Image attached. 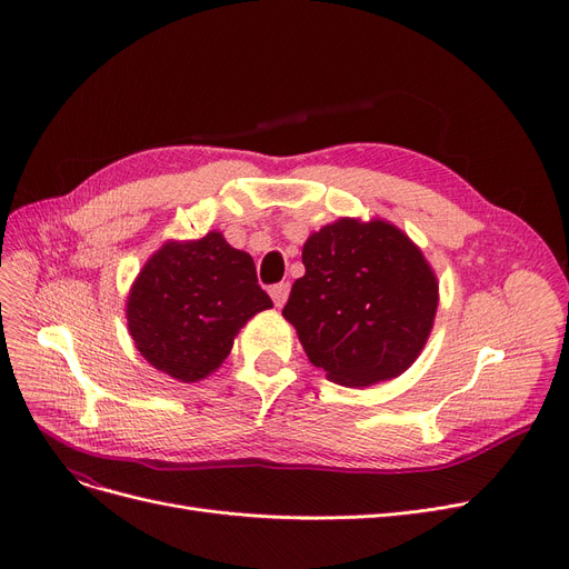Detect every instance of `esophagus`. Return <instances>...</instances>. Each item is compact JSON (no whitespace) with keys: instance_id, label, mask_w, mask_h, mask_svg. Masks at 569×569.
<instances>
[{"instance_id":"obj_1","label":"esophagus","mask_w":569,"mask_h":569,"mask_svg":"<svg viewBox=\"0 0 569 569\" xmlns=\"http://www.w3.org/2000/svg\"><path fill=\"white\" fill-rule=\"evenodd\" d=\"M269 295H272L274 307L281 309L286 305V300H288V295H290V286L288 283H277V286L269 288Z\"/></svg>"}]
</instances>
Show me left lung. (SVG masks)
I'll use <instances>...</instances> for the list:
<instances>
[{"label":"left lung","mask_w":569,"mask_h":569,"mask_svg":"<svg viewBox=\"0 0 569 569\" xmlns=\"http://www.w3.org/2000/svg\"><path fill=\"white\" fill-rule=\"evenodd\" d=\"M302 262L283 318L313 367L343 387L410 369L433 330L438 279L401 228L341 217L309 234Z\"/></svg>","instance_id":"8db88e82"}]
</instances>
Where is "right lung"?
I'll use <instances>...</instances> for the list:
<instances>
[{"label":"right lung","instance_id":"add662e5","mask_svg":"<svg viewBox=\"0 0 569 569\" xmlns=\"http://www.w3.org/2000/svg\"><path fill=\"white\" fill-rule=\"evenodd\" d=\"M264 309L272 300L258 286L253 258L209 230L168 239L147 258L127 295V325L149 365L198 382L226 362L239 330Z\"/></svg>","mask_w":569,"mask_h":569}]
</instances>
